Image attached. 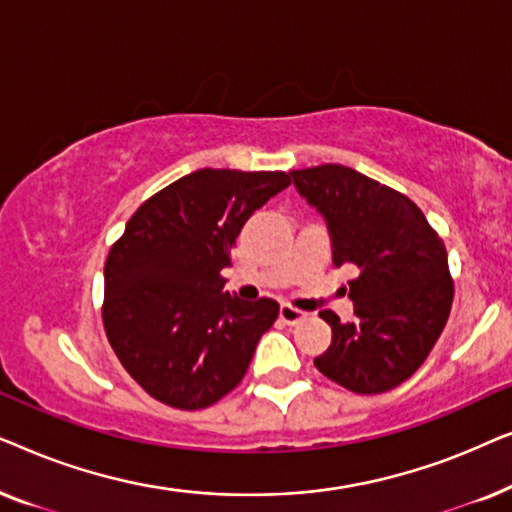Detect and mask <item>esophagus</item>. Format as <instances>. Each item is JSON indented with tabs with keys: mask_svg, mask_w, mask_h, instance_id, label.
<instances>
[{
	"mask_svg": "<svg viewBox=\"0 0 512 512\" xmlns=\"http://www.w3.org/2000/svg\"><path fill=\"white\" fill-rule=\"evenodd\" d=\"M305 317H307L305 312H300V310H296V307H291V305L279 307V319H282L284 324H289V326L300 324V321H303Z\"/></svg>",
	"mask_w": 512,
	"mask_h": 512,
	"instance_id": "34e87169",
	"label": "esophagus"
}]
</instances>
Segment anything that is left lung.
I'll use <instances>...</instances> for the list:
<instances>
[{
  "label": "left lung",
  "mask_w": 512,
  "mask_h": 512,
  "mask_svg": "<svg viewBox=\"0 0 512 512\" xmlns=\"http://www.w3.org/2000/svg\"><path fill=\"white\" fill-rule=\"evenodd\" d=\"M291 177L326 219L335 268H359L349 282L356 319L319 314L333 340L314 366L354 394L394 389L426 361L450 317L445 244L415 202L352 167L328 163Z\"/></svg>",
  "instance_id": "8db88e82"
}]
</instances>
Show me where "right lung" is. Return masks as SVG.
<instances>
[{
    "label": "right lung",
    "mask_w": 512,
    "mask_h": 512,
    "mask_svg": "<svg viewBox=\"0 0 512 512\" xmlns=\"http://www.w3.org/2000/svg\"><path fill=\"white\" fill-rule=\"evenodd\" d=\"M289 184L286 172L205 167L151 195L114 242L104 263V331L156 401L202 410L242 382L279 305L223 291L221 270L249 216Z\"/></svg>",
    "instance_id": "obj_1"
}]
</instances>
